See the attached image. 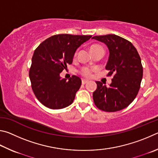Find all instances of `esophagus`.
Returning <instances> with one entry per match:
<instances>
[{
	"label": "esophagus",
	"mask_w": 158,
	"mask_h": 158,
	"mask_svg": "<svg viewBox=\"0 0 158 158\" xmlns=\"http://www.w3.org/2000/svg\"><path fill=\"white\" fill-rule=\"evenodd\" d=\"M88 82H89V81H88L87 80H85V79H82V83L83 84V85H85V84L87 83Z\"/></svg>",
	"instance_id": "34e87169"
}]
</instances>
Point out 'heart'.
I'll return each mask as SVG.
<instances>
[{
    "mask_svg": "<svg viewBox=\"0 0 158 158\" xmlns=\"http://www.w3.org/2000/svg\"><path fill=\"white\" fill-rule=\"evenodd\" d=\"M102 48V47L100 45H97V44H96V45L92 46L90 50L93 48ZM76 55H77V52H76V54H75V57H76ZM91 72H92V70L88 67H83L81 71V74L85 77H89L91 76Z\"/></svg>",
    "mask_w": 158,
    "mask_h": 158,
    "instance_id": "b5f03b06",
    "label": "heart"
}]
</instances>
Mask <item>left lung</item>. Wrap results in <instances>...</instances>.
Returning <instances> with one entry per match:
<instances>
[{"instance_id":"1","label":"left lung","mask_w":158,"mask_h":158,"mask_svg":"<svg viewBox=\"0 0 158 158\" xmlns=\"http://www.w3.org/2000/svg\"><path fill=\"white\" fill-rule=\"evenodd\" d=\"M93 40L104 43L109 50L106 66L113 76L109 87L96 81L93 99L98 109L117 112L128 107L136 97L143 77V67L137 49L131 42L118 35L94 36Z\"/></svg>"}]
</instances>
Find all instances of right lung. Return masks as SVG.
I'll list each match as a JSON object with an SVG mask.
<instances>
[{"mask_svg":"<svg viewBox=\"0 0 158 158\" xmlns=\"http://www.w3.org/2000/svg\"><path fill=\"white\" fill-rule=\"evenodd\" d=\"M92 35L61 34L52 36L40 44L33 54L29 77L35 95L41 104L52 110L64 108L73 103L81 86L79 77L66 81L60 73L73 62L77 48Z\"/></svg>","mask_w":158,"mask_h":158,"instance_id":"add662e5","label":"right lung"}]
</instances>
